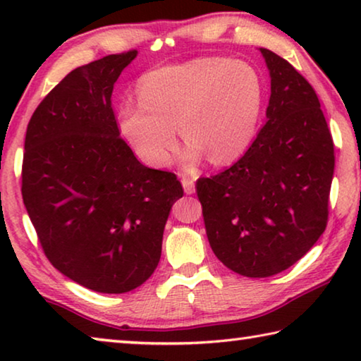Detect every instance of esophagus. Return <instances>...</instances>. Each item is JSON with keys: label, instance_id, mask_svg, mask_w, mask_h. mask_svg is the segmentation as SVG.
<instances>
[{"label": "esophagus", "instance_id": "obj_1", "mask_svg": "<svg viewBox=\"0 0 361 361\" xmlns=\"http://www.w3.org/2000/svg\"><path fill=\"white\" fill-rule=\"evenodd\" d=\"M181 185H183V188H185V192L186 194H192L194 192V180L188 178V176H183Z\"/></svg>", "mask_w": 361, "mask_h": 361}]
</instances>
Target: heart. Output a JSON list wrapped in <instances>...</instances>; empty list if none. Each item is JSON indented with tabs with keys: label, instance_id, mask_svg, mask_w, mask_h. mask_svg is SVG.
Segmentation results:
<instances>
[{
	"label": "heart",
	"instance_id": "obj_1",
	"mask_svg": "<svg viewBox=\"0 0 361 361\" xmlns=\"http://www.w3.org/2000/svg\"><path fill=\"white\" fill-rule=\"evenodd\" d=\"M138 99L122 103L118 113L119 130L133 152L149 166H167L178 126L188 140L180 161L192 169L205 156L213 164H229L250 148L264 85L247 62L205 57L145 75Z\"/></svg>",
	"mask_w": 361,
	"mask_h": 361
}]
</instances>
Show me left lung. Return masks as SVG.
<instances>
[{
  "instance_id": "left-lung-1",
  "label": "left lung",
  "mask_w": 361,
  "mask_h": 361,
  "mask_svg": "<svg viewBox=\"0 0 361 361\" xmlns=\"http://www.w3.org/2000/svg\"><path fill=\"white\" fill-rule=\"evenodd\" d=\"M259 51L271 75L267 122L234 166L195 183L213 253L255 279L285 271L319 240L334 172L314 87L285 59Z\"/></svg>"
}]
</instances>
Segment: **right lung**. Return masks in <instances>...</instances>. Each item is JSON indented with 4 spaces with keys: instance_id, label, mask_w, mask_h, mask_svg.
I'll list each match as a JSON object with an SVG mask.
<instances>
[{
    "instance_id": "obj_1",
    "label": "right lung",
    "mask_w": 361,
    "mask_h": 361,
    "mask_svg": "<svg viewBox=\"0 0 361 361\" xmlns=\"http://www.w3.org/2000/svg\"><path fill=\"white\" fill-rule=\"evenodd\" d=\"M137 51L79 66L28 122L22 197L52 266L85 288L119 295L151 277L161 259L176 175L145 167L111 106L114 82Z\"/></svg>"
}]
</instances>
